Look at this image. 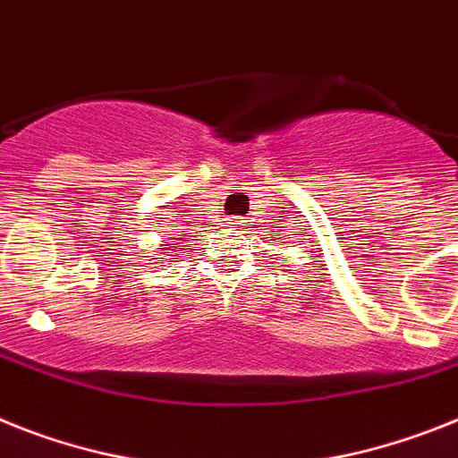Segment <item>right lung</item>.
I'll list each match as a JSON object with an SVG mask.
<instances>
[{"mask_svg":"<svg viewBox=\"0 0 458 458\" xmlns=\"http://www.w3.org/2000/svg\"><path fill=\"white\" fill-rule=\"evenodd\" d=\"M171 245H174V243H171ZM157 259H162V257H157Z\"/></svg>","mask_w":458,"mask_h":458,"instance_id":"obj_1","label":"right lung"}]
</instances>
